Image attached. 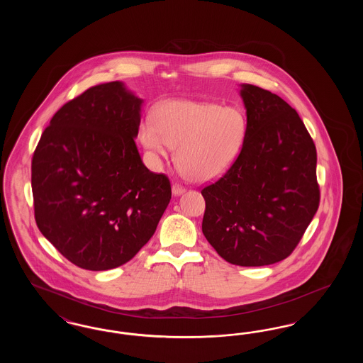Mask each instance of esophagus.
<instances>
[{
	"label": "esophagus",
	"mask_w": 363,
	"mask_h": 363,
	"mask_svg": "<svg viewBox=\"0 0 363 363\" xmlns=\"http://www.w3.org/2000/svg\"><path fill=\"white\" fill-rule=\"evenodd\" d=\"M185 190L186 189H185L182 185H178V184H174L173 185L174 196H179V194H182Z\"/></svg>",
	"instance_id": "34e87169"
}]
</instances>
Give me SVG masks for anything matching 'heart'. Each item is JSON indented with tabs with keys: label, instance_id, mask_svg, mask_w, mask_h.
<instances>
[{
	"label": "heart",
	"instance_id": "heart-1",
	"mask_svg": "<svg viewBox=\"0 0 363 363\" xmlns=\"http://www.w3.org/2000/svg\"><path fill=\"white\" fill-rule=\"evenodd\" d=\"M246 118L237 107L204 101H169L154 111V122L138 128L141 144L156 160L167 159L173 147L184 173L209 181L225 173L241 150Z\"/></svg>",
	"mask_w": 363,
	"mask_h": 363
}]
</instances>
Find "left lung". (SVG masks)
<instances>
[{
	"mask_svg": "<svg viewBox=\"0 0 363 363\" xmlns=\"http://www.w3.org/2000/svg\"><path fill=\"white\" fill-rule=\"evenodd\" d=\"M241 96L246 135L230 169L201 190L203 234L227 262L261 267L287 259L318 209L317 152L280 96L250 84Z\"/></svg>",
	"mask_w": 363,
	"mask_h": 363,
	"instance_id": "obj_1",
	"label": "left lung"
}]
</instances>
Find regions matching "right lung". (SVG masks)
<instances>
[{
	"mask_svg": "<svg viewBox=\"0 0 363 363\" xmlns=\"http://www.w3.org/2000/svg\"><path fill=\"white\" fill-rule=\"evenodd\" d=\"M140 106L120 82L91 86L52 116L35 148V222L83 269L133 259L170 203L167 175L150 172L138 155Z\"/></svg>",
	"mask_w": 363,
	"mask_h": 363,
	"instance_id": "add662e5",
	"label": "right lung"
}]
</instances>
